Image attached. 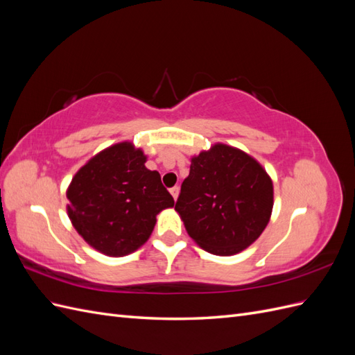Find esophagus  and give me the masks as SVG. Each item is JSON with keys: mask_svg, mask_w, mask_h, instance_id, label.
<instances>
[{"mask_svg": "<svg viewBox=\"0 0 355 355\" xmlns=\"http://www.w3.org/2000/svg\"><path fill=\"white\" fill-rule=\"evenodd\" d=\"M170 194H171V197H173L175 201H176V200H178V196H179V187L170 188Z\"/></svg>", "mask_w": 355, "mask_h": 355, "instance_id": "obj_1", "label": "esophagus"}]
</instances>
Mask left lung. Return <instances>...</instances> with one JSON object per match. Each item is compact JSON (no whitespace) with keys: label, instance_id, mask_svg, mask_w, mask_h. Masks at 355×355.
<instances>
[{"label":"left lung","instance_id":"1","mask_svg":"<svg viewBox=\"0 0 355 355\" xmlns=\"http://www.w3.org/2000/svg\"><path fill=\"white\" fill-rule=\"evenodd\" d=\"M272 180L254 158L218 144L191 159L175 210L204 250L231 256L249 247L270 222Z\"/></svg>","mask_w":355,"mask_h":355}]
</instances>
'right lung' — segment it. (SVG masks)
Masks as SVG:
<instances>
[{
  "label": "right lung",
  "instance_id": "1",
  "mask_svg": "<svg viewBox=\"0 0 355 355\" xmlns=\"http://www.w3.org/2000/svg\"><path fill=\"white\" fill-rule=\"evenodd\" d=\"M142 149L130 142L106 148L73 176L68 216L81 237L108 256L139 249L151 235L155 216L175 200L157 170L145 167Z\"/></svg>",
  "mask_w": 355,
  "mask_h": 355
}]
</instances>
